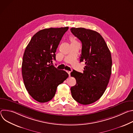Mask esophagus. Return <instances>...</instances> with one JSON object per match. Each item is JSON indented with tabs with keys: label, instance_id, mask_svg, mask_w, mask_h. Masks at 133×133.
<instances>
[{
	"label": "esophagus",
	"instance_id": "esophagus-1",
	"mask_svg": "<svg viewBox=\"0 0 133 133\" xmlns=\"http://www.w3.org/2000/svg\"><path fill=\"white\" fill-rule=\"evenodd\" d=\"M67 71V72L69 76H70V71Z\"/></svg>",
	"mask_w": 133,
	"mask_h": 133
}]
</instances>
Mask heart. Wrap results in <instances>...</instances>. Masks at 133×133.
<instances>
[{"label": "heart", "mask_w": 133, "mask_h": 133, "mask_svg": "<svg viewBox=\"0 0 133 133\" xmlns=\"http://www.w3.org/2000/svg\"><path fill=\"white\" fill-rule=\"evenodd\" d=\"M70 41H71V42L72 43V42H76L75 41V39L73 37H70Z\"/></svg>", "instance_id": "b5f03b06"}]
</instances>
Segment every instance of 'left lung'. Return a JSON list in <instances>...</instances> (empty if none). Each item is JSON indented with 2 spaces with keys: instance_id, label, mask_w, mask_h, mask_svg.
<instances>
[{
  "instance_id": "obj_1",
  "label": "left lung",
  "mask_w": 133,
  "mask_h": 133,
  "mask_svg": "<svg viewBox=\"0 0 133 133\" xmlns=\"http://www.w3.org/2000/svg\"><path fill=\"white\" fill-rule=\"evenodd\" d=\"M72 34L82 42L80 62H85L83 72L73 70L71 76L76 84L70 88L72 98L79 104L88 105L98 100L104 93L111 73L110 50L97 31L84 28H71Z\"/></svg>"
}]
</instances>
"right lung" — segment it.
<instances>
[{
    "mask_svg": "<svg viewBox=\"0 0 133 133\" xmlns=\"http://www.w3.org/2000/svg\"><path fill=\"white\" fill-rule=\"evenodd\" d=\"M68 27L50 28L36 33L26 47L22 62V75L26 89L39 103L54 97L57 86L68 77L63 70L50 63L56 60V49Z\"/></svg>",
    "mask_w": 133,
    "mask_h": 133,
    "instance_id": "add662e5",
    "label": "right lung"
}]
</instances>
